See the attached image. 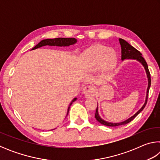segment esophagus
I'll list each match as a JSON object with an SVG mask.
<instances>
[{
	"label": "esophagus",
	"instance_id": "esophagus-1",
	"mask_svg": "<svg viewBox=\"0 0 160 160\" xmlns=\"http://www.w3.org/2000/svg\"><path fill=\"white\" fill-rule=\"evenodd\" d=\"M83 93L87 97H92L95 94V88L93 86L87 85L83 88Z\"/></svg>",
	"mask_w": 160,
	"mask_h": 160
}]
</instances>
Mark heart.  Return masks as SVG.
Instances as JSON below:
<instances>
[{
    "instance_id": "heart-1",
    "label": "heart",
    "mask_w": 160,
    "mask_h": 160,
    "mask_svg": "<svg viewBox=\"0 0 160 160\" xmlns=\"http://www.w3.org/2000/svg\"><path fill=\"white\" fill-rule=\"evenodd\" d=\"M85 58L92 69H97L102 66L106 70H111L115 66L116 56L113 51L102 45H96L85 53Z\"/></svg>"
}]
</instances>
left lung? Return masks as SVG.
Returning <instances> with one entry per match:
<instances>
[{
	"label": "left lung",
	"mask_w": 160,
	"mask_h": 160,
	"mask_svg": "<svg viewBox=\"0 0 160 160\" xmlns=\"http://www.w3.org/2000/svg\"><path fill=\"white\" fill-rule=\"evenodd\" d=\"M119 42H120L121 47V60H124V59L126 58H131V59H136L138 61H140L141 63L143 66H144L145 69L146 70V72H147V76L148 78V88L147 90V96H146V99H145V103L143 105L142 107L140 109L138 112L134 116H132V117H131L130 118H128V120H126L125 121H123L121 123H109L107 122L100 118V116L98 114V107H97L96 109V112H95V118L97 119V121L102 124V125L104 126H121V125H124V124L128 123L129 122H131L132 120L136 117V116L139 114V113H140L142 111V109H144L146 104L148 102V92H149V90H150V85H151V78H150V71H149L148 69V66L147 63H146L145 60L144 59V58L142 56L141 53L139 51H138L136 48H135L133 47H132L131 44H129L128 42L123 39H119Z\"/></svg>",
	"instance_id": "1"
}]
</instances>
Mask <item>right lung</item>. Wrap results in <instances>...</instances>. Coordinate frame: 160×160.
Masks as SVG:
<instances>
[{"label": "right lung", "instance_id": "obj_1", "mask_svg": "<svg viewBox=\"0 0 160 160\" xmlns=\"http://www.w3.org/2000/svg\"><path fill=\"white\" fill-rule=\"evenodd\" d=\"M76 42H77V39H75V38L60 37V38H55V39H47L40 42L39 44L35 46V47L32 48V50L43 47V46L48 45V46H58V47H63H63H66V46H70L71 44H74ZM75 100H76V98H75L73 100H72V102H75ZM71 104H70V105H71ZM69 109H70V107H68V113Z\"/></svg>", "mask_w": 160, "mask_h": 160}]
</instances>
